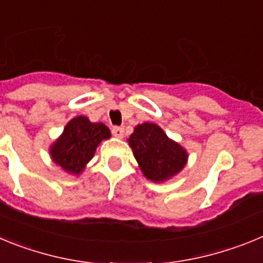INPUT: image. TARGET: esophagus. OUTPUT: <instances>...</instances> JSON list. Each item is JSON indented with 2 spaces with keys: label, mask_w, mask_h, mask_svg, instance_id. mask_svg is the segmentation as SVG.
<instances>
[{
  "label": "esophagus",
  "mask_w": 263,
  "mask_h": 263,
  "mask_svg": "<svg viewBox=\"0 0 263 263\" xmlns=\"http://www.w3.org/2000/svg\"><path fill=\"white\" fill-rule=\"evenodd\" d=\"M111 133H113L115 137H117V138H122L125 133V129L122 126H113L111 127Z\"/></svg>",
  "instance_id": "obj_1"
}]
</instances>
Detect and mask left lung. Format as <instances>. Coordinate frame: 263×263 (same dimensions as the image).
Returning <instances> with one entry per match:
<instances>
[{
    "label": "left lung",
    "mask_w": 263,
    "mask_h": 263,
    "mask_svg": "<svg viewBox=\"0 0 263 263\" xmlns=\"http://www.w3.org/2000/svg\"><path fill=\"white\" fill-rule=\"evenodd\" d=\"M129 145L143 175L153 182L171 178L187 162L184 148L171 141L155 124L138 125L130 136Z\"/></svg>",
    "instance_id": "left-lung-1"
}]
</instances>
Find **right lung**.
<instances>
[{
	"instance_id": "add662e5",
	"label": "right lung",
	"mask_w": 263,
	"mask_h": 263,
	"mask_svg": "<svg viewBox=\"0 0 263 263\" xmlns=\"http://www.w3.org/2000/svg\"><path fill=\"white\" fill-rule=\"evenodd\" d=\"M110 132L101 122H90L79 116L64 127L62 137L51 147L53 162L71 174H79L92 159L96 147L103 139H108Z\"/></svg>"
}]
</instances>
